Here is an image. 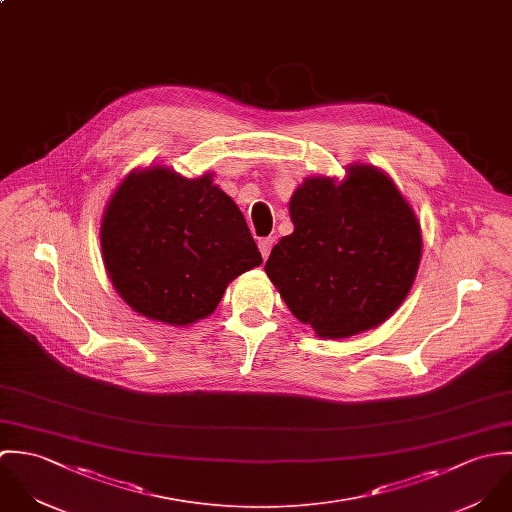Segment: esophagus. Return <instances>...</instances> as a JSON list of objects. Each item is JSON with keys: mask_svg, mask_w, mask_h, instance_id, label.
Returning <instances> with one entry per match:
<instances>
[{"mask_svg": "<svg viewBox=\"0 0 512 512\" xmlns=\"http://www.w3.org/2000/svg\"><path fill=\"white\" fill-rule=\"evenodd\" d=\"M273 243H275L273 237H263V239L259 241V251H261L263 259L269 257V253H271V249H273Z\"/></svg>", "mask_w": 512, "mask_h": 512, "instance_id": "obj_1", "label": "esophagus"}]
</instances>
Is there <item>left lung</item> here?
<instances>
[{
  "mask_svg": "<svg viewBox=\"0 0 512 512\" xmlns=\"http://www.w3.org/2000/svg\"><path fill=\"white\" fill-rule=\"evenodd\" d=\"M289 211L295 231L273 247L265 271L318 336L374 328L404 303L421 259V229L384 172L352 166L342 184L308 178Z\"/></svg>",
  "mask_w": 512,
  "mask_h": 512,
  "instance_id": "8db88e82",
  "label": "left lung"
}]
</instances>
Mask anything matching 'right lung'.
I'll return each mask as SVG.
<instances>
[{
    "label": "right lung",
    "instance_id": "add662e5",
    "mask_svg": "<svg viewBox=\"0 0 512 512\" xmlns=\"http://www.w3.org/2000/svg\"><path fill=\"white\" fill-rule=\"evenodd\" d=\"M101 247L118 295L146 318L186 326L263 263L243 213L211 184L168 168L130 174L104 213Z\"/></svg>",
    "mask_w": 512,
    "mask_h": 512
}]
</instances>
